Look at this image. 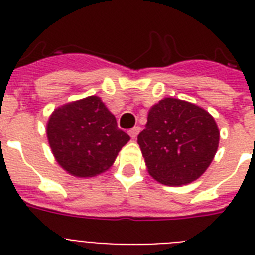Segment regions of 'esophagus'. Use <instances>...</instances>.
Segmentation results:
<instances>
[{
  "label": "esophagus",
  "mask_w": 255,
  "mask_h": 255,
  "mask_svg": "<svg viewBox=\"0 0 255 255\" xmlns=\"http://www.w3.org/2000/svg\"><path fill=\"white\" fill-rule=\"evenodd\" d=\"M140 129H141V128H140V127H139V126H136V127L131 128V129H129V131H128V133H129V136H131L132 139H135L136 136L139 135V132H140Z\"/></svg>",
  "instance_id": "34e87169"
}]
</instances>
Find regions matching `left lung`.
Segmentation results:
<instances>
[{
	"label": "left lung",
	"mask_w": 255,
	"mask_h": 255,
	"mask_svg": "<svg viewBox=\"0 0 255 255\" xmlns=\"http://www.w3.org/2000/svg\"><path fill=\"white\" fill-rule=\"evenodd\" d=\"M148 173L164 185L190 184L213 161L220 143L214 118L185 100L164 98L137 136Z\"/></svg>",
	"instance_id": "8db88e82"
}]
</instances>
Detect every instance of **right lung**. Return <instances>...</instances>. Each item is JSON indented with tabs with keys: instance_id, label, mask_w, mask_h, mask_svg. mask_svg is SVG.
<instances>
[{
	"instance_id": "right-lung-1",
	"label": "right lung",
	"mask_w": 255,
	"mask_h": 255,
	"mask_svg": "<svg viewBox=\"0 0 255 255\" xmlns=\"http://www.w3.org/2000/svg\"><path fill=\"white\" fill-rule=\"evenodd\" d=\"M46 133L54 157L75 177L106 172L129 140L99 96L63 104L50 115Z\"/></svg>"
}]
</instances>
